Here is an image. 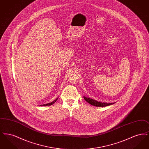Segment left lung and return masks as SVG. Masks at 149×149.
<instances>
[{"label":"left lung","instance_id":"obj_1","mask_svg":"<svg viewBox=\"0 0 149 149\" xmlns=\"http://www.w3.org/2000/svg\"><path fill=\"white\" fill-rule=\"evenodd\" d=\"M84 99H85V101H86L88 103H89L90 104L94 106L98 107H103L108 106L112 104H113L116 102L114 103H107V102H99L97 101L95 99H92L91 98L89 97H86L84 96Z\"/></svg>","mask_w":149,"mask_h":149}]
</instances>
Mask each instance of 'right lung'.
<instances>
[{
  "label": "right lung",
  "instance_id": "1",
  "mask_svg": "<svg viewBox=\"0 0 149 149\" xmlns=\"http://www.w3.org/2000/svg\"><path fill=\"white\" fill-rule=\"evenodd\" d=\"M58 98H57L56 99H55V100H54L53 102H51V103H47V104H41V105H40L41 106H51V105H52L54 103H55V102L56 101L57 99H58Z\"/></svg>",
  "mask_w": 149,
  "mask_h": 149
}]
</instances>
